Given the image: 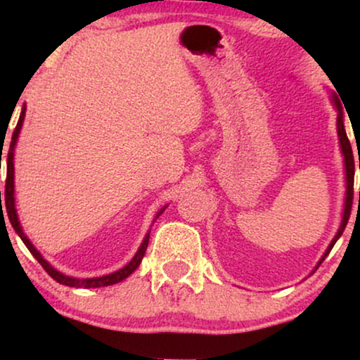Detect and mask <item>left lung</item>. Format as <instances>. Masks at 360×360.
Here are the masks:
<instances>
[{
	"label": "left lung",
	"instance_id": "left-lung-1",
	"mask_svg": "<svg viewBox=\"0 0 360 360\" xmlns=\"http://www.w3.org/2000/svg\"><path fill=\"white\" fill-rule=\"evenodd\" d=\"M335 105H337V110H338V115H337V131H338V139H340V146H342V152H344V159H345V171H347V200H345V212H344V220H342V225H340V230H338V233L335 235V238H333L332 243L328 245V249H326L325 255L321 257L320 264L323 262L326 255L330 254V250L333 249V245H335V242L338 240V237H340L342 233H344L345 226H347V221H349V217H350V210H352V201H354V172H355V164H354V154H352V146H350V140L347 137L345 134V128H344V120H342V106L340 103L335 100ZM359 169H360V157H359ZM359 203H360V191H359ZM318 264V266H320Z\"/></svg>",
	"mask_w": 360,
	"mask_h": 360
}]
</instances>
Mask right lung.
I'll use <instances>...</instances> for the list:
<instances>
[{"label": "right lung", "instance_id": "add662e5", "mask_svg": "<svg viewBox=\"0 0 360 360\" xmlns=\"http://www.w3.org/2000/svg\"><path fill=\"white\" fill-rule=\"evenodd\" d=\"M23 117H25V108L22 110V115H20V120L18 123H16V128L13 131V137H11V143H10V148H8V157H6V184H5V208H6V213H8V218H10V223L11 226L15 229V232L20 235V238H22L25 245H27V249L32 252V255L39 260L40 266L44 267L45 272H47L49 276H51L52 279H56L57 283L60 284H65V286H71V288H103V286H111V284H117L120 281H123L128 276L131 274L137 267L140 266V262H142L143 255H146V250H147V245H148V237L150 235L147 233L146 240L142 242V245H140V249L137 254H135V257L130 260V262L127 264L123 269H120L117 272H113V274H108V276H103V278H93V279H76V278H69V276H64L60 274L59 271H56L51 264L45 260L42 255H40V252L35 249L34 245H32L30 240H28L27 237H25L23 232H22V226H20V221H18V217H16V210H15V198H13V148H15V143H16V139H18V134H20V128H22V123H23ZM0 203H1V191H0ZM3 208V206H1ZM162 213V212H160ZM159 213V214H160ZM157 214V217H159Z\"/></svg>", "mask_w": 360, "mask_h": 360}]
</instances>
